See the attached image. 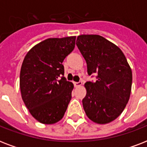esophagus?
<instances>
[{
	"mask_svg": "<svg viewBox=\"0 0 147 147\" xmlns=\"http://www.w3.org/2000/svg\"><path fill=\"white\" fill-rule=\"evenodd\" d=\"M82 85V82H74L75 87H79V86H81Z\"/></svg>",
	"mask_w": 147,
	"mask_h": 147,
	"instance_id": "1",
	"label": "esophagus"
}]
</instances>
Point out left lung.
<instances>
[{
    "mask_svg": "<svg viewBox=\"0 0 147 147\" xmlns=\"http://www.w3.org/2000/svg\"><path fill=\"white\" fill-rule=\"evenodd\" d=\"M76 45L86 61L88 74H95L97 78L85 84L87 94L82 105L86 115L97 123H110L129 100L131 69L121 49L100 36H78Z\"/></svg>",
    "mask_w": 147,
    "mask_h": 147,
    "instance_id": "8db88e82",
    "label": "left lung"
}]
</instances>
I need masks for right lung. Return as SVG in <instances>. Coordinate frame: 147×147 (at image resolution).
Wrapping results in <instances>:
<instances>
[{"mask_svg": "<svg viewBox=\"0 0 147 147\" xmlns=\"http://www.w3.org/2000/svg\"><path fill=\"white\" fill-rule=\"evenodd\" d=\"M76 38L47 39L24 58L20 75L21 96L32 116L40 123H56L66 111L74 86L64 77L62 62L73 51Z\"/></svg>", "mask_w": 147, "mask_h": 147, "instance_id": "obj_1", "label": "right lung"}]
</instances>
